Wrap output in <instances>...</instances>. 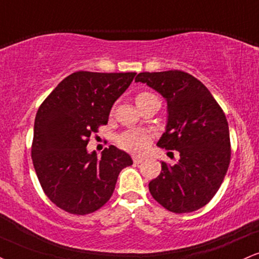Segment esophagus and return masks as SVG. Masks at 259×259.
<instances>
[{"label": "esophagus", "mask_w": 259, "mask_h": 259, "mask_svg": "<svg viewBox=\"0 0 259 259\" xmlns=\"http://www.w3.org/2000/svg\"><path fill=\"white\" fill-rule=\"evenodd\" d=\"M133 160H134V163H135V164H140V163H142L143 160H145V158L140 157V155H134Z\"/></svg>", "instance_id": "obj_1"}]
</instances>
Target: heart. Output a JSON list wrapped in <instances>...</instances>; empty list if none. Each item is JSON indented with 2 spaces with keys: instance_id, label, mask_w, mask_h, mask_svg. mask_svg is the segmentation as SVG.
Returning <instances> with one entry per match:
<instances>
[{
  "instance_id": "obj_1",
  "label": "heart",
  "mask_w": 259,
  "mask_h": 259,
  "mask_svg": "<svg viewBox=\"0 0 259 259\" xmlns=\"http://www.w3.org/2000/svg\"><path fill=\"white\" fill-rule=\"evenodd\" d=\"M157 99V96L149 92H140L135 96V104L139 108L146 105L151 100ZM152 136L143 130H127L118 138V145L124 151L130 153H142L151 145Z\"/></svg>"
}]
</instances>
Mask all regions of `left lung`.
Returning <instances> with one entry per match:
<instances>
[{
	"instance_id": "8db88e82",
	"label": "left lung",
	"mask_w": 259,
	"mask_h": 259,
	"mask_svg": "<svg viewBox=\"0 0 259 259\" xmlns=\"http://www.w3.org/2000/svg\"><path fill=\"white\" fill-rule=\"evenodd\" d=\"M146 83L166 99V132L158 146L177 151L180 160L149 182L152 197L175 213L198 210L214 197L230 163L229 126L226 114L206 87L180 70L141 72Z\"/></svg>"
}]
</instances>
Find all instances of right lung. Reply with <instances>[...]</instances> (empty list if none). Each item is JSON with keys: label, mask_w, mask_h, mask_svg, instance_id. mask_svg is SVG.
<instances>
[{"label": "right lung", "mask_w": 259, "mask_h": 259, "mask_svg": "<svg viewBox=\"0 0 259 259\" xmlns=\"http://www.w3.org/2000/svg\"><path fill=\"white\" fill-rule=\"evenodd\" d=\"M135 72L78 71L62 79L39 106L31 157L43 192L61 210L93 213L110 200L118 175L133 164L114 146L100 158L87 151L90 135L106 125L114 101Z\"/></svg>", "instance_id": "right-lung-1"}]
</instances>
